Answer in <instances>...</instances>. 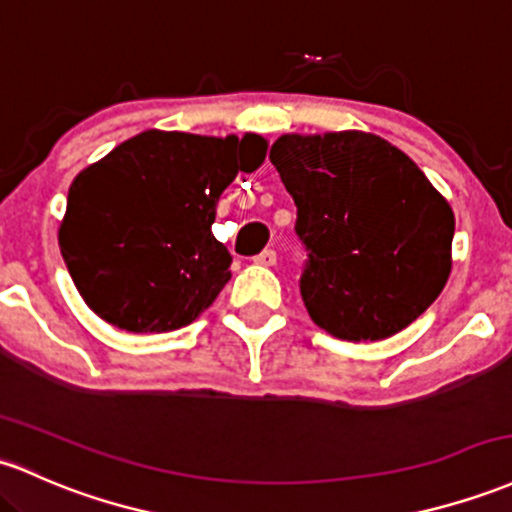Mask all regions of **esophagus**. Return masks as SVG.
I'll return each mask as SVG.
<instances>
[{
	"label": "esophagus",
	"instance_id": "esophagus-1",
	"mask_svg": "<svg viewBox=\"0 0 512 512\" xmlns=\"http://www.w3.org/2000/svg\"><path fill=\"white\" fill-rule=\"evenodd\" d=\"M255 265H260V267H274V265H277V252H274V250L260 252V255L255 257Z\"/></svg>",
	"mask_w": 512,
	"mask_h": 512
}]
</instances>
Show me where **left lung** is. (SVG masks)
<instances>
[{"instance_id":"obj_1","label":"left lung","mask_w":512,"mask_h":512,"mask_svg":"<svg viewBox=\"0 0 512 512\" xmlns=\"http://www.w3.org/2000/svg\"><path fill=\"white\" fill-rule=\"evenodd\" d=\"M269 160L296 204L318 328L374 342L428 311L452 272L454 213L411 157L374 133L328 131L284 133Z\"/></svg>"}]
</instances>
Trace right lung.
Segmentation results:
<instances>
[{
    "label": "right lung",
    "instance_id": "1",
    "mask_svg": "<svg viewBox=\"0 0 512 512\" xmlns=\"http://www.w3.org/2000/svg\"><path fill=\"white\" fill-rule=\"evenodd\" d=\"M267 157L257 133L150 131L77 174L58 230L77 291L128 333H170L196 320L230 279V252L211 233L238 172Z\"/></svg>",
    "mask_w": 512,
    "mask_h": 512
}]
</instances>
